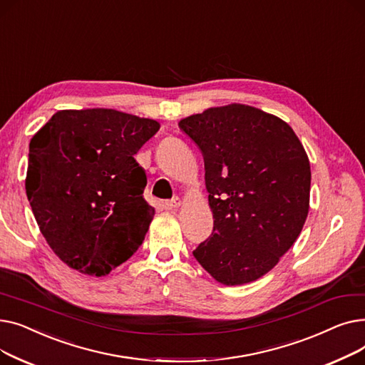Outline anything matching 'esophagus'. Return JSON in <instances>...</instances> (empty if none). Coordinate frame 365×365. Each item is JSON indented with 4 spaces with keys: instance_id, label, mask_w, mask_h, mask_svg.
Instances as JSON below:
<instances>
[{
    "instance_id": "esophagus-1",
    "label": "esophagus",
    "mask_w": 365,
    "mask_h": 365,
    "mask_svg": "<svg viewBox=\"0 0 365 365\" xmlns=\"http://www.w3.org/2000/svg\"><path fill=\"white\" fill-rule=\"evenodd\" d=\"M179 205H180V198L179 197H175V198H171L168 201H164V208L165 210H176Z\"/></svg>"
}]
</instances>
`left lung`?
Segmentation results:
<instances>
[{"mask_svg":"<svg viewBox=\"0 0 365 365\" xmlns=\"http://www.w3.org/2000/svg\"><path fill=\"white\" fill-rule=\"evenodd\" d=\"M204 155L213 232L192 252L216 281L252 282L297 240L309 212L311 167L293 128L245 105L179 123Z\"/></svg>","mask_w":365,"mask_h":365,"instance_id":"left-lung-1","label":"left lung"}]
</instances>
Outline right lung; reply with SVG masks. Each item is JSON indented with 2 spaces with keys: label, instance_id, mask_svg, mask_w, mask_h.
Masks as SVG:
<instances>
[{
  "label": "right lung",
  "instance_id": "right-lung-1",
  "mask_svg": "<svg viewBox=\"0 0 365 365\" xmlns=\"http://www.w3.org/2000/svg\"><path fill=\"white\" fill-rule=\"evenodd\" d=\"M158 130L157 121L113 109L59 110L32 138L28 201L72 269L106 275L142 245L155 210L134 155Z\"/></svg>",
  "mask_w": 365,
  "mask_h": 365
}]
</instances>
